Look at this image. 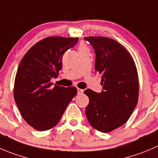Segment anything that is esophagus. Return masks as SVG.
<instances>
[{
  "mask_svg": "<svg viewBox=\"0 0 158 158\" xmlns=\"http://www.w3.org/2000/svg\"><path fill=\"white\" fill-rule=\"evenodd\" d=\"M83 92H84V90L82 89H79V88L77 89L78 94H82V93H83Z\"/></svg>",
  "mask_w": 158,
  "mask_h": 158,
  "instance_id": "esophagus-1",
  "label": "esophagus"
}]
</instances>
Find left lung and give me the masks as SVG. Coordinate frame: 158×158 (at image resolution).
<instances>
[{
    "label": "left lung",
    "instance_id": "left-lung-1",
    "mask_svg": "<svg viewBox=\"0 0 158 158\" xmlns=\"http://www.w3.org/2000/svg\"><path fill=\"white\" fill-rule=\"evenodd\" d=\"M96 54L95 70L101 75L102 90L84 91L89 99L87 120L94 129L108 133L124 124L138 100L137 68L130 53L120 44L106 37H85Z\"/></svg>",
    "mask_w": 158,
    "mask_h": 158
}]
</instances>
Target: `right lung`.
Wrapping results in <instances>:
<instances>
[{
  "label": "right lung",
  "instance_id": "add662e5",
  "mask_svg": "<svg viewBox=\"0 0 158 158\" xmlns=\"http://www.w3.org/2000/svg\"><path fill=\"white\" fill-rule=\"evenodd\" d=\"M78 39L48 37L33 45L20 62L14 97L24 120L35 130L54 127L77 93L76 87H52L50 81L57 77L63 54L77 44Z\"/></svg>",
  "mask_w": 158,
  "mask_h": 158
}]
</instances>
